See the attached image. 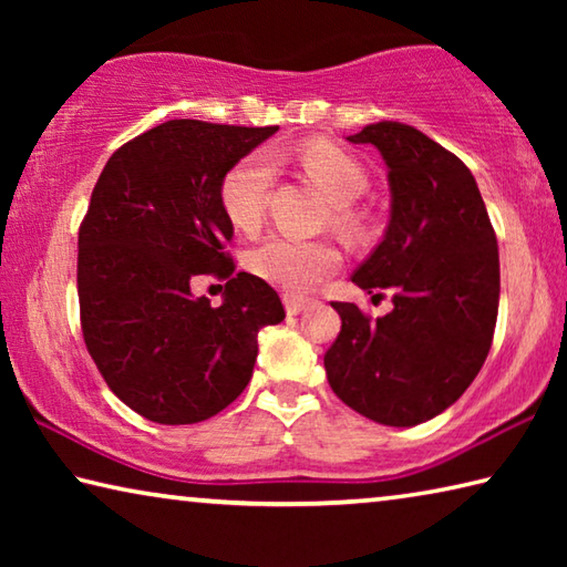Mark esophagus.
<instances>
[{"instance_id": "esophagus-1", "label": "esophagus", "mask_w": 567, "mask_h": 567, "mask_svg": "<svg viewBox=\"0 0 567 567\" xmlns=\"http://www.w3.org/2000/svg\"><path fill=\"white\" fill-rule=\"evenodd\" d=\"M285 310H287V315H300V312L307 310V300H302V297L287 295L285 297Z\"/></svg>"}]
</instances>
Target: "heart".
<instances>
[{
    "mask_svg": "<svg viewBox=\"0 0 567 567\" xmlns=\"http://www.w3.org/2000/svg\"><path fill=\"white\" fill-rule=\"evenodd\" d=\"M297 162L334 205V223L342 233H360V217L350 207L368 189V175L360 162L328 142L305 145L297 152ZM272 177V159L262 152L247 155L227 169L219 185V203L229 225L239 233H255L262 225ZM340 262V249L334 245L290 237H270L249 252V270L292 297L312 292L322 280L338 272Z\"/></svg>",
    "mask_w": 567,
    "mask_h": 567,
    "instance_id": "heart-1",
    "label": "heart"
}]
</instances>
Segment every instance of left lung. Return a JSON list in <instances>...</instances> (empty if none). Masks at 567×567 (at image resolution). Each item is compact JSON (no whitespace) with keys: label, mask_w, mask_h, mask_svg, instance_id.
I'll list each match as a JSON object with an SVG mask.
<instances>
[{"label":"left lung","mask_w":567,"mask_h":567,"mask_svg":"<svg viewBox=\"0 0 567 567\" xmlns=\"http://www.w3.org/2000/svg\"><path fill=\"white\" fill-rule=\"evenodd\" d=\"M388 165L390 223L352 282L392 310L364 318L332 302L342 328L324 354L330 388L354 412L412 427L447 410L491 352L501 257L477 182L453 152L402 122L350 134Z\"/></svg>","instance_id":"left-lung-1"}]
</instances>
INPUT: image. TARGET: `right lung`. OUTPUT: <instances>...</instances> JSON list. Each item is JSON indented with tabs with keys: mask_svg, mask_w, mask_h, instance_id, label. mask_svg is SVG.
<instances>
[{
	"mask_svg": "<svg viewBox=\"0 0 567 567\" xmlns=\"http://www.w3.org/2000/svg\"><path fill=\"white\" fill-rule=\"evenodd\" d=\"M275 132L169 120L114 152L94 185L76 257L84 344L114 395L159 425L235 402L257 332L285 320L270 285L235 275L219 203L227 169ZM199 274L228 280L219 308L190 295Z\"/></svg>",
	"mask_w": 567,
	"mask_h": 567,
	"instance_id": "add662e5",
	"label": "right lung"
}]
</instances>
